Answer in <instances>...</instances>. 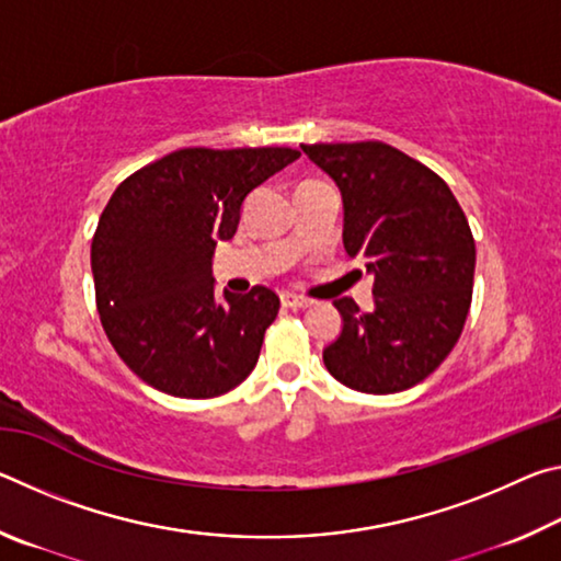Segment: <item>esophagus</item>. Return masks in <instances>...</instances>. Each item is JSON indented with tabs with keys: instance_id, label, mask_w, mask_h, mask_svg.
Instances as JSON below:
<instances>
[{
	"instance_id": "esophagus-1",
	"label": "esophagus",
	"mask_w": 561,
	"mask_h": 561,
	"mask_svg": "<svg viewBox=\"0 0 561 561\" xmlns=\"http://www.w3.org/2000/svg\"><path fill=\"white\" fill-rule=\"evenodd\" d=\"M282 304H284V307H289V309H307V307H311L309 299L297 297V294H284Z\"/></svg>"
}]
</instances>
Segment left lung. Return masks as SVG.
I'll list each match as a JSON object with an SVG mask.
<instances>
[{
  "label": "left lung",
  "instance_id": "8db88e82",
  "mask_svg": "<svg viewBox=\"0 0 561 561\" xmlns=\"http://www.w3.org/2000/svg\"><path fill=\"white\" fill-rule=\"evenodd\" d=\"M304 156L334 180L344 250L374 277V309L351 297L329 374L360 393H398L438 368L458 344L472 299L474 240L450 187L393 146L317 144Z\"/></svg>",
  "mask_w": 561,
  "mask_h": 561
}]
</instances>
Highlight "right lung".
Segmentation results:
<instances>
[{
  "label": "right lung",
  "instance_id": "1",
  "mask_svg": "<svg viewBox=\"0 0 561 561\" xmlns=\"http://www.w3.org/2000/svg\"><path fill=\"white\" fill-rule=\"evenodd\" d=\"M299 158L291 148H183L126 183L91 244L106 336L148 386L175 398H215L257 366L279 297L213 287L215 244L232 240L254 187Z\"/></svg>",
  "mask_w": 561,
  "mask_h": 561
}]
</instances>
